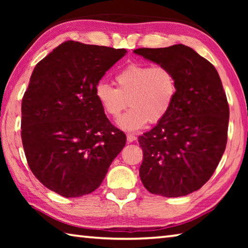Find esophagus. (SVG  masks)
I'll return each mask as SVG.
<instances>
[{
  "label": "esophagus",
  "mask_w": 248,
  "mask_h": 248,
  "mask_svg": "<svg viewBox=\"0 0 248 248\" xmlns=\"http://www.w3.org/2000/svg\"><path fill=\"white\" fill-rule=\"evenodd\" d=\"M127 140H128V142H133V141L137 140V137L134 136V134L128 133V134H127Z\"/></svg>",
  "instance_id": "obj_1"
}]
</instances>
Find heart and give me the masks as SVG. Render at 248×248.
<instances>
[{"label": "heart", "mask_w": 248, "mask_h": 248, "mask_svg": "<svg viewBox=\"0 0 248 248\" xmlns=\"http://www.w3.org/2000/svg\"><path fill=\"white\" fill-rule=\"evenodd\" d=\"M117 87L105 82L95 86L94 95L105 114L118 118L125 131H138L148 124H157L169 114L176 97L177 84L173 71L164 65L130 63L115 75Z\"/></svg>", "instance_id": "obj_1"}]
</instances>
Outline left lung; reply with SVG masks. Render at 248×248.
I'll return each instance as SVG.
<instances>
[{"label": "left lung", "mask_w": 248, "mask_h": 248, "mask_svg": "<svg viewBox=\"0 0 248 248\" xmlns=\"http://www.w3.org/2000/svg\"><path fill=\"white\" fill-rule=\"evenodd\" d=\"M133 52L173 71L177 84L169 114L139 137L141 182L154 195H189L215 173L228 141L230 109L219 73L184 45Z\"/></svg>", "instance_id": "1"}]
</instances>
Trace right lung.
<instances>
[{"instance_id": "1", "label": "right lung", "mask_w": 248, "mask_h": 248, "mask_svg": "<svg viewBox=\"0 0 248 248\" xmlns=\"http://www.w3.org/2000/svg\"><path fill=\"white\" fill-rule=\"evenodd\" d=\"M125 49L64 41L33 69L22 102V141L39 182L65 198L91 194L125 144L95 98Z\"/></svg>"}]
</instances>
